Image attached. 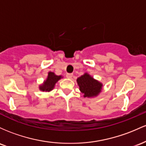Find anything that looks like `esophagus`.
I'll use <instances>...</instances> for the list:
<instances>
[{
  "label": "esophagus",
  "instance_id": "1",
  "mask_svg": "<svg viewBox=\"0 0 146 146\" xmlns=\"http://www.w3.org/2000/svg\"><path fill=\"white\" fill-rule=\"evenodd\" d=\"M73 76V74H66V77L68 78H72Z\"/></svg>",
  "mask_w": 146,
  "mask_h": 146
}]
</instances>
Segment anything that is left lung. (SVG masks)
Here are the masks:
<instances>
[{"label": "left lung", "mask_w": 146, "mask_h": 146, "mask_svg": "<svg viewBox=\"0 0 146 146\" xmlns=\"http://www.w3.org/2000/svg\"><path fill=\"white\" fill-rule=\"evenodd\" d=\"M79 90L83 94V97L94 98L99 95L103 90L102 83L94 79L88 73H84L76 79Z\"/></svg>", "instance_id": "left-lung-1"}]
</instances>
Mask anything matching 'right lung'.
I'll list each match as a JSON object with an SVG mask.
<instances>
[{"label":"right lung","mask_w":146,"mask_h":146,"mask_svg":"<svg viewBox=\"0 0 146 146\" xmlns=\"http://www.w3.org/2000/svg\"><path fill=\"white\" fill-rule=\"evenodd\" d=\"M63 78V76H62L61 75L58 76V75L55 74L54 72H49L46 79L43 81L42 84L38 86L39 90L40 91L47 92H51L54 88L56 83Z\"/></svg>","instance_id":"obj_1"}]
</instances>
